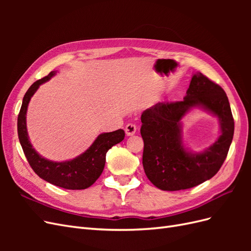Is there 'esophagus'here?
<instances>
[{
	"label": "esophagus",
	"mask_w": 251,
	"mask_h": 251,
	"mask_svg": "<svg viewBox=\"0 0 251 251\" xmlns=\"http://www.w3.org/2000/svg\"><path fill=\"white\" fill-rule=\"evenodd\" d=\"M125 131H126V134L127 136H132L136 133V131H137V126H136L134 124H127L126 126Z\"/></svg>",
	"instance_id": "34e87169"
}]
</instances>
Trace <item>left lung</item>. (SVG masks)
<instances>
[{
  "label": "left lung",
  "instance_id": "left-lung-1",
  "mask_svg": "<svg viewBox=\"0 0 251 251\" xmlns=\"http://www.w3.org/2000/svg\"><path fill=\"white\" fill-rule=\"evenodd\" d=\"M193 107L211 112L220 124L218 139L199 153L186 149L181 141L180 120ZM141 123L144 172L156 187L170 192L191 188L214 177L226 159L234 131L224 90L200 72L193 75L183 100L156 103L143 111Z\"/></svg>",
  "mask_w": 251,
  "mask_h": 251
}]
</instances>
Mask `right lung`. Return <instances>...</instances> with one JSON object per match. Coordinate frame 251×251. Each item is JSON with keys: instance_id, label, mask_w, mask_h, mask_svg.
I'll list each match as a JSON object with an SVG mask.
<instances>
[{"instance_id": "add662e5", "label": "right lung", "mask_w": 251, "mask_h": 251, "mask_svg": "<svg viewBox=\"0 0 251 251\" xmlns=\"http://www.w3.org/2000/svg\"><path fill=\"white\" fill-rule=\"evenodd\" d=\"M55 74L56 71H52L47 76L33 82L23 98L18 116L20 143L30 166L40 178L53 185L66 189H85L90 187L100 178L105 164V154L113 146L125 139V131L119 128L117 131L98 135L87 151L71 160L56 162L42 157L33 149L29 140L26 114L29 101L36 90Z\"/></svg>"}]
</instances>
